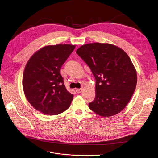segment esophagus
Here are the masks:
<instances>
[{
  "instance_id": "obj_1",
  "label": "esophagus",
  "mask_w": 158,
  "mask_h": 158,
  "mask_svg": "<svg viewBox=\"0 0 158 158\" xmlns=\"http://www.w3.org/2000/svg\"><path fill=\"white\" fill-rule=\"evenodd\" d=\"M82 91V88L77 89H76V92H77V93H81Z\"/></svg>"
}]
</instances>
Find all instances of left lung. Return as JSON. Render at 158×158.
Listing matches in <instances>:
<instances>
[{
	"label": "left lung",
	"mask_w": 158,
	"mask_h": 158,
	"mask_svg": "<svg viewBox=\"0 0 158 158\" xmlns=\"http://www.w3.org/2000/svg\"><path fill=\"white\" fill-rule=\"evenodd\" d=\"M76 53L86 62L96 79L95 98L89 109L102 117L122 111L136 88L137 76L129 56L108 43L84 44Z\"/></svg>",
	"instance_id": "1"
}]
</instances>
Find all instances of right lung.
Returning a JSON list of instances; mask_svg holds the SVG:
<instances>
[{
  "mask_svg": "<svg viewBox=\"0 0 158 158\" xmlns=\"http://www.w3.org/2000/svg\"><path fill=\"white\" fill-rule=\"evenodd\" d=\"M76 46H46L31 56L23 76L25 95L34 109L49 115L67 110L73 94L69 92L60 74V69Z\"/></svg>",
  "mask_w": 158,
  "mask_h": 158,
  "instance_id": "add662e5",
  "label": "right lung"
}]
</instances>
